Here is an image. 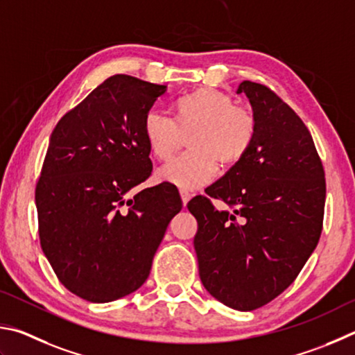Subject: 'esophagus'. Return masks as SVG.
I'll return each instance as SVG.
<instances>
[{"label": "esophagus", "instance_id": "34e87169", "mask_svg": "<svg viewBox=\"0 0 355 355\" xmlns=\"http://www.w3.org/2000/svg\"><path fill=\"white\" fill-rule=\"evenodd\" d=\"M179 193H181V200H182V204H184V206H187V202L190 201L191 195L189 193L187 190H181V191H179Z\"/></svg>", "mask_w": 355, "mask_h": 355}]
</instances>
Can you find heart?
<instances>
[{
  "label": "heart",
  "mask_w": 355,
  "mask_h": 355,
  "mask_svg": "<svg viewBox=\"0 0 355 355\" xmlns=\"http://www.w3.org/2000/svg\"><path fill=\"white\" fill-rule=\"evenodd\" d=\"M174 120L159 110H148L143 118V137L153 157L168 160L178 151L182 135L189 136L185 153L157 171L160 182L184 190L209 184L223 165H234L245 157L256 137V118L246 107L214 89H200L174 103Z\"/></svg>",
  "instance_id": "b5f03b06"
}]
</instances>
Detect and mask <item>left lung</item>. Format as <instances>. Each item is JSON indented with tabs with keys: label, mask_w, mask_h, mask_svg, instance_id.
Wrapping results in <instances>:
<instances>
[{
	"label": "left lung",
	"mask_w": 355,
	"mask_h": 355,
	"mask_svg": "<svg viewBox=\"0 0 355 355\" xmlns=\"http://www.w3.org/2000/svg\"><path fill=\"white\" fill-rule=\"evenodd\" d=\"M256 137L245 157L206 189L232 210L196 196L193 245L200 277L215 300L254 310L300 275L318 245L324 215V170L306 124L268 87L243 80Z\"/></svg>",
	"instance_id": "obj_1"
}]
</instances>
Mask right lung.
Here are the masks:
<instances>
[{"mask_svg":"<svg viewBox=\"0 0 355 355\" xmlns=\"http://www.w3.org/2000/svg\"><path fill=\"white\" fill-rule=\"evenodd\" d=\"M166 85L115 74L54 128L35 189L40 245L59 281L90 302L140 288L182 201L170 185L132 193L153 164L143 118Z\"/></svg>","mask_w":355,"mask_h":355,"instance_id":"right-lung-1","label":"right lung"}]
</instances>
